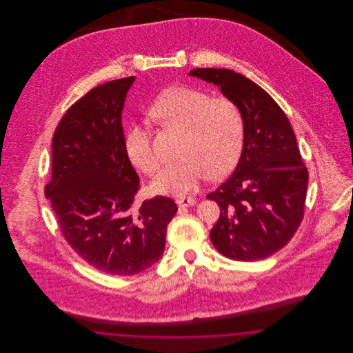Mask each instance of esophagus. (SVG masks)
Listing matches in <instances>:
<instances>
[{"label":"esophagus","mask_w":353,"mask_h":353,"mask_svg":"<svg viewBox=\"0 0 353 353\" xmlns=\"http://www.w3.org/2000/svg\"><path fill=\"white\" fill-rule=\"evenodd\" d=\"M176 203L179 206H192V205L196 203V199H193V197H181V199L176 200Z\"/></svg>","instance_id":"34e87169"}]
</instances>
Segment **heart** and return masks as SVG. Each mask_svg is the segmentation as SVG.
I'll return each mask as SVG.
<instances>
[{"label":"heart","mask_w":353,"mask_h":353,"mask_svg":"<svg viewBox=\"0 0 353 353\" xmlns=\"http://www.w3.org/2000/svg\"><path fill=\"white\" fill-rule=\"evenodd\" d=\"M151 117L164 127L180 131L172 161L153 181L157 193L185 194L209 176L219 180L234 168L243 147L245 120L241 108L229 98H212L201 90L173 87L164 91L150 108ZM130 161L153 176L161 159L153 148L147 128L132 124L124 139Z\"/></svg>","instance_id":"b5f03b06"}]
</instances>
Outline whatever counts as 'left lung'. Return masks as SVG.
<instances>
[{
  "label": "left lung",
  "instance_id": "8db88e82",
  "mask_svg": "<svg viewBox=\"0 0 353 353\" xmlns=\"http://www.w3.org/2000/svg\"><path fill=\"white\" fill-rule=\"evenodd\" d=\"M189 75L219 85L245 120L238 165L208 194L221 210L210 239L233 261L265 259L290 242L304 216L308 170L292 127L278 103L242 74L194 68Z\"/></svg>",
  "mask_w": 353,
  "mask_h": 353
}]
</instances>
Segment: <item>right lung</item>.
Returning a JSON list of instances; mask_svg holds the SVG:
<instances>
[{
	"label": "right lung",
	"mask_w": 353,
	"mask_h": 353,
	"mask_svg": "<svg viewBox=\"0 0 353 353\" xmlns=\"http://www.w3.org/2000/svg\"><path fill=\"white\" fill-rule=\"evenodd\" d=\"M134 77L90 90L58 123L45 194L71 249L110 275H134L163 255L177 206L164 196L136 205L140 180L124 148L121 111Z\"/></svg>",
	"instance_id": "1"
}]
</instances>
